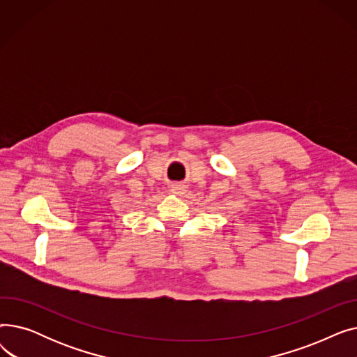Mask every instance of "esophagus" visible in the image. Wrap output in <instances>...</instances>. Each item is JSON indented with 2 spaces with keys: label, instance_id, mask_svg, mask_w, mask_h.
<instances>
[{
  "label": "esophagus",
  "instance_id": "34e87169",
  "mask_svg": "<svg viewBox=\"0 0 357 357\" xmlns=\"http://www.w3.org/2000/svg\"><path fill=\"white\" fill-rule=\"evenodd\" d=\"M171 191H172L174 194H176V195H181V194H183V192H185V185H181V183L172 185Z\"/></svg>",
  "mask_w": 357,
  "mask_h": 357
}]
</instances>
